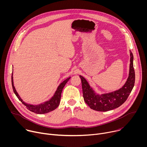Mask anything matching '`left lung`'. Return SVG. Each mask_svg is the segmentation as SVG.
I'll return each mask as SVG.
<instances>
[{"mask_svg": "<svg viewBox=\"0 0 147 147\" xmlns=\"http://www.w3.org/2000/svg\"><path fill=\"white\" fill-rule=\"evenodd\" d=\"M130 64L129 77L124 85L119 90L103 94H96L88 82L82 76H80L82 82L84 99L93 110L107 112L121 106L127 100L131 92L135 82V71L133 67V55L130 51Z\"/></svg>", "mask_w": 147, "mask_h": 147, "instance_id": "left-lung-1", "label": "left lung"}]
</instances>
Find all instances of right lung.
Here are the masks:
<instances>
[{
	"label": "right lung",
	"mask_w": 147,
	"mask_h": 147,
	"mask_svg": "<svg viewBox=\"0 0 147 147\" xmlns=\"http://www.w3.org/2000/svg\"><path fill=\"white\" fill-rule=\"evenodd\" d=\"M13 73L11 75V84H12V87L13 91L18 99L22 102L24 105L27 107V108L30 110V111L34 112L37 114H44L47 113L48 112H50L55 109H56L58 106L59 105L60 101V98H61V94L63 89L64 87L65 86L67 82V81L69 80L70 77L67 78L66 80H65L64 81H63L60 84L59 86V87L57 88V90L56 91L54 95L52 97V98L42 103L36 105H33L28 104L23 102L22 99L20 98V96L18 95V93L17 92L15 87L13 84Z\"/></svg>",
	"instance_id": "1"
}]
</instances>
